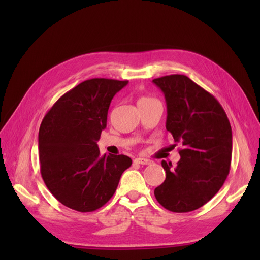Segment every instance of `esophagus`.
Wrapping results in <instances>:
<instances>
[{"label":"esophagus","instance_id":"1","mask_svg":"<svg viewBox=\"0 0 260 260\" xmlns=\"http://www.w3.org/2000/svg\"><path fill=\"white\" fill-rule=\"evenodd\" d=\"M134 161L136 162V164H140V165H149V164H151V160L147 159V158H136Z\"/></svg>","mask_w":260,"mask_h":260}]
</instances>
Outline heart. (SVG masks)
Returning a JSON list of instances; mask_svg holds the SVG:
<instances>
[{
    "label": "heart",
    "mask_w": 260,
    "mask_h": 260,
    "mask_svg": "<svg viewBox=\"0 0 260 260\" xmlns=\"http://www.w3.org/2000/svg\"><path fill=\"white\" fill-rule=\"evenodd\" d=\"M150 100H152V99H149V98H141V99L139 100V102H147V101H150Z\"/></svg>",
    "instance_id": "b5f03b06"
}]
</instances>
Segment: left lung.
Segmentation results:
<instances>
[{
    "label": "left lung",
    "mask_w": 260,
    "mask_h": 260,
    "mask_svg": "<svg viewBox=\"0 0 260 260\" xmlns=\"http://www.w3.org/2000/svg\"><path fill=\"white\" fill-rule=\"evenodd\" d=\"M165 96L166 129L181 144L177 165L161 161L166 179L155 189L161 206L190 212L208 203L231 170L232 127L225 110L209 91L183 74L153 79Z\"/></svg>",
    "instance_id": "obj_1"
}]
</instances>
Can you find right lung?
<instances>
[{
    "mask_svg": "<svg viewBox=\"0 0 260 260\" xmlns=\"http://www.w3.org/2000/svg\"><path fill=\"white\" fill-rule=\"evenodd\" d=\"M128 81L89 79L52 105L39 131L40 171L56 200L79 212H93L113 196L132 165L125 155H100L110 103Z\"/></svg>",
    "mask_w": 260,
    "mask_h": 260,
    "instance_id": "add662e5",
    "label": "right lung"
}]
</instances>
